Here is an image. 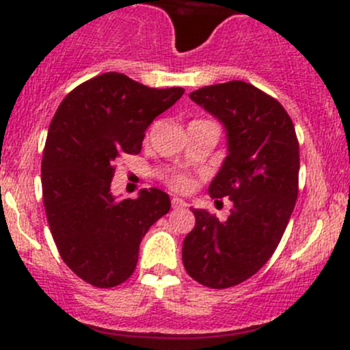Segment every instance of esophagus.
Returning <instances> with one entry per match:
<instances>
[{"instance_id":"34e87169","label":"esophagus","mask_w":350,"mask_h":350,"mask_svg":"<svg viewBox=\"0 0 350 350\" xmlns=\"http://www.w3.org/2000/svg\"><path fill=\"white\" fill-rule=\"evenodd\" d=\"M186 206H188V203H186L185 200H181V198H172V208L181 210V208H186Z\"/></svg>"}]
</instances>
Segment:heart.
I'll use <instances>...</instances> for the list:
<instances>
[{"instance_id": "obj_1", "label": "heart", "mask_w": 350, "mask_h": 350, "mask_svg": "<svg viewBox=\"0 0 350 350\" xmlns=\"http://www.w3.org/2000/svg\"><path fill=\"white\" fill-rule=\"evenodd\" d=\"M189 185H191V181L183 174H174L171 178V186H174L176 189H188Z\"/></svg>"}]
</instances>
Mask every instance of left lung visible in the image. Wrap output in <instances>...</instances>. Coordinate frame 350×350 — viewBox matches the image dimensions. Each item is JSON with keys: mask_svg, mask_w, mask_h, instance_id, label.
I'll use <instances>...</instances> for the list:
<instances>
[{"mask_svg": "<svg viewBox=\"0 0 350 350\" xmlns=\"http://www.w3.org/2000/svg\"><path fill=\"white\" fill-rule=\"evenodd\" d=\"M189 98L224 125L227 157L208 193L234 206L227 220L191 208L183 264L198 283L224 289L254 276L276 250L298 196L299 146L286 109L252 84H213Z\"/></svg>", "mask_w": 350, "mask_h": 350, "instance_id": "left-lung-1", "label": "left lung"}]
</instances>
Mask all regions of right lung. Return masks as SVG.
<instances>
[{"label": "right lung", "mask_w": 350, "mask_h": 350, "mask_svg": "<svg viewBox=\"0 0 350 350\" xmlns=\"http://www.w3.org/2000/svg\"><path fill=\"white\" fill-rule=\"evenodd\" d=\"M183 93L105 72L59 105L42 159L44 206L62 260L86 283L113 288L129 280L144 235L171 208L161 189L118 200L109 188L116 159L139 154L155 116Z\"/></svg>", "instance_id": "add662e5"}]
</instances>
